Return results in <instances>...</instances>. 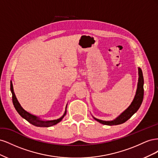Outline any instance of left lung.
<instances>
[{"mask_svg":"<svg viewBox=\"0 0 158 158\" xmlns=\"http://www.w3.org/2000/svg\"><path fill=\"white\" fill-rule=\"evenodd\" d=\"M138 74H139V78H138V83L136 95L131 105L128 107V109H127V110H125L120 116L118 117L114 121H104L94 118L95 120L100 123L106 125L111 126L120 125V124L124 123L128 120L138 111V109L140 108L141 106L143 101V98H144V78H143L142 71L140 68H138Z\"/></svg>","mask_w":158,"mask_h":158,"instance_id":"1","label":"left lung"}]
</instances>
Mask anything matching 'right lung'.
Wrapping results in <instances>:
<instances>
[{"instance_id": "add662e5", "label": "right lung", "mask_w": 158, "mask_h": 158, "mask_svg": "<svg viewBox=\"0 0 158 158\" xmlns=\"http://www.w3.org/2000/svg\"><path fill=\"white\" fill-rule=\"evenodd\" d=\"M10 90L12 94V102L14 107H15L16 110L17 112L19 113L20 115L23 117V118H25L26 121H27L30 123H31V125L36 126V127H51L52 125H55L56 124L59 123L62 119L63 118V117L65 116L66 113V111L64 114L60 118L56 119V120H53V121H41L39 118H37L36 116L33 115V114L29 113L28 112L26 111L24 109H23L20 104L18 102V100L16 98V95L14 94V89H13V86H12V82L10 83Z\"/></svg>"}]
</instances>
